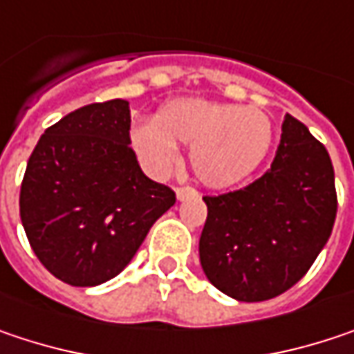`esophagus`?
Masks as SVG:
<instances>
[{
	"label": "esophagus",
	"mask_w": 354,
	"mask_h": 354,
	"mask_svg": "<svg viewBox=\"0 0 354 354\" xmlns=\"http://www.w3.org/2000/svg\"><path fill=\"white\" fill-rule=\"evenodd\" d=\"M176 196L178 201H184V198H190V196H198V190L194 186H178Z\"/></svg>",
	"instance_id": "obj_1"
}]
</instances>
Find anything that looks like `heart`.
<instances>
[{
  "mask_svg": "<svg viewBox=\"0 0 354 354\" xmlns=\"http://www.w3.org/2000/svg\"><path fill=\"white\" fill-rule=\"evenodd\" d=\"M270 117L255 107L209 99H174L153 121L131 131V144L153 174L168 172L178 160L176 145H190V166L201 182L227 188L249 176L272 145Z\"/></svg>",
  "mask_w": 354,
  "mask_h": 354,
  "instance_id": "1",
  "label": "heart"
}]
</instances>
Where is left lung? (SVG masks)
<instances>
[{"label":"left lung","instance_id":"1","mask_svg":"<svg viewBox=\"0 0 354 354\" xmlns=\"http://www.w3.org/2000/svg\"><path fill=\"white\" fill-rule=\"evenodd\" d=\"M203 198V270L216 290L241 302L270 300L298 283L328 241L338 207L326 147L292 115L263 176Z\"/></svg>","mask_w":354,"mask_h":354}]
</instances>
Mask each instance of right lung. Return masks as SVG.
I'll return each instance as SVG.
<instances>
[{
  "instance_id": "obj_1",
  "label": "right lung",
  "mask_w": 354,
  "mask_h": 354,
  "mask_svg": "<svg viewBox=\"0 0 354 354\" xmlns=\"http://www.w3.org/2000/svg\"><path fill=\"white\" fill-rule=\"evenodd\" d=\"M129 103L84 105L50 125L19 190V216L40 263L71 286H99L131 261L176 192L145 176L131 147Z\"/></svg>"
}]
</instances>
